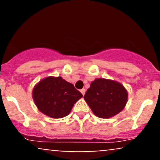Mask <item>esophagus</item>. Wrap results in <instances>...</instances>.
I'll use <instances>...</instances> for the list:
<instances>
[{
  "label": "esophagus",
  "instance_id": "1",
  "mask_svg": "<svg viewBox=\"0 0 160 160\" xmlns=\"http://www.w3.org/2000/svg\"><path fill=\"white\" fill-rule=\"evenodd\" d=\"M80 92L82 93V95H85V92H86V90H85V89H82L81 90H80Z\"/></svg>",
  "mask_w": 160,
  "mask_h": 160
}]
</instances>
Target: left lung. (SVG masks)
I'll list each match as a JSON object with an SVG mask.
<instances>
[{
    "instance_id": "1",
    "label": "left lung",
    "mask_w": 160,
    "mask_h": 160,
    "mask_svg": "<svg viewBox=\"0 0 160 160\" xmlns=\"http://www.w3.org/2000/svg\"><path fill=\"white\" fill-rule=\"evenodd\" d=\"M84 99L96 117L108 119L124 109L128 101V92L120 82L97 78L91 82Z\"/></svg>"
}]
</instances>
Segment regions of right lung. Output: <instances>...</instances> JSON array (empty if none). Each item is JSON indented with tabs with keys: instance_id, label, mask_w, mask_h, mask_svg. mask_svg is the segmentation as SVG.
Instances as JSON below:
<instances>
[{
	"instance_id": "obj_1",
	"label": "right lung",
	"mask_w": 160,
	"mask_h": 160,
	"mask_svg": "<svg viewBox=\"0 0 160 160\" xmlns=\"http://www.w3.org/2000/svg\"><path fill=\"white\" fill-rule=\"evenodd\" d=\"M82 97L74 86L62 77H47L38 82L32 91V98L38 110L54 119L68 115Z\"/></svg>"
}]
</instances>
